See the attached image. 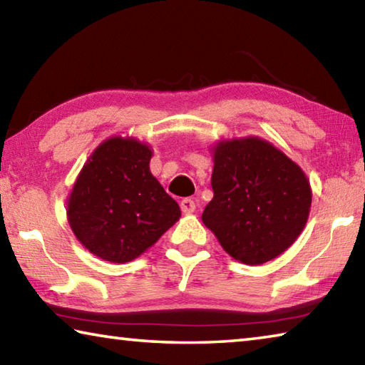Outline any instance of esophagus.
<instances>
[{
  "label": "esophagus",
  "instance_id": "34e87169",
  "mask_svg": "<svg viewBox=\"0 0 365 365\" xmlns=\"http://www.w3.org/2000/svg\"><path fill=\"white\" fill-rule=\"evenodd\" d=\"M180 207L185 214H191V212H195L196 202L191 200V197H185V200H182V202H180Z\"/></svg>",
  "mask_w": 365,
  "mask_h": 365
}]
</instances>
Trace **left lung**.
<instances>
[{
	"label": "left lung",
	"instance_id": "8db88e82",
	"mask_svg": "<svg viewBox=\"0 0 365 365\" xmlns=\"http://www.w3.org/2000/svg\"><path fill=\"white\" fill-rule=\"evenodd\" d=\"M214 197L201 219L237 261L259 265L292 246L304 230L312 190L298 164L259 137L212 146Z\"/></svg>",
	"mask_w": 365,
	"mask_h": 365
}]
</instances>
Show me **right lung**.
Returning a JSON list of instances; mask_svg holds the SVG:
<instances>
[{
    "mask_svg": "<svg viewBox=\"0 0 365 365\" xmlns=\"http://www.w3.org/2000/svg\"><path fill=\"white\" fill-rule=\"evenodd\" d=\"M153 150L132 137L104 140L83 164L67 200V220L91 255L137 259L180 219V207L151 174Z\"/></svg>",
    "mask_w": 365,
    "mask_h": 365,
    "instance_id": "add662e5",
    "label": "right lung"
}]
</instances>
